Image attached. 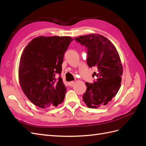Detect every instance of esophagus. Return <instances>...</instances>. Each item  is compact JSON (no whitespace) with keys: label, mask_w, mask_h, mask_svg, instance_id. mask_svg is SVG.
Returning a JSON list of instances; mask_svg holds the SVG:
<instances>
[{"label":"esophagus","mask_w":146,"mask_h":146,"mask_svg":"<svg viewBox=\"0 0 146 146\" xmlns=\"http://www.w3.org/2000/svg\"><path fill=\"white\" fill-rule=\"evenodd\" d=\"M74 81H71V82H68V85L70 86H72V85H74Z\"/></svg>","instance_id":"34e87169"}]
</instances>
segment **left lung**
I'll list each match as a JSON object with an SVG mask.
<instances>
[{"instance_id": "left-lung-1", "label": "left lung", "mask_w": 146, "mask_h": 146, "mask_svg": "<svg viewBox=\"0 0 146 146\" xmlns=\"http://www.w3.org/2000/svg\"><path fill=\"white\" fill-rule=\"evenodd\" d=\"M86 48L87 64L96 67L93 83L86 82L83 101L88 107L96 108L106 105L116 95L121 87L122 66L116 47L102 35L91 34L74 38Z\"/></svg>"}]
</instances>
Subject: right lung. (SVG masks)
Segmentation results:
<instances>
[{
    "mask_svg": "<svg viewBox=\"0 0 146 146\" xmlns=\"http://www.w3.org/2000/svg\"><path fill=\"white\" fill-rule=\"evenodd\" d=\"M73 39L69 36H39L32 39L21 55V86L37 107H57L63 101L66 88L60 77L64 55ZM60 77L56 78V75Z\"/></svg>",
    "mask_w": 146,
    "mask_h": 146,
    "instance_id": "right-lung-1",
    "label": "right lung"
}]
</instances>
